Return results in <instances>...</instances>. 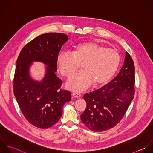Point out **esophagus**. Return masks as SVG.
I'll list each match as a JSON object with an SVG mask.
<instances>
[{"instance_id": "obj_1", "label": "esophagus", "mask_w": 153, "mask_h": 153, "mask_svg": "<svg viewBox=\"0 0 153 153\" xmlns=\"http://www.w3.org/2000/svg\"><path fill=\"white\" fill-rule=\"evenodd\" d=\"M72 95H73L74 98H80V96H81V95H80L79 93H77V92H74V93H73V94H72Z\"/></svg>"}]
</instances>
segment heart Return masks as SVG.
<instances>
[{
    "label": "heart",
    "instance_id": "1",
    "mask_svg": "<svg viewBox=\"0 0 153 153\" xmlns=\"http://www.w3.org/2000/svg\"><path fill=\"white\" fill-rule=\"evenodd\" d=\"M120 62L119 53L95 42H84L75 46L71 52L63 51L56 58L59 70L64 77H71L82 65L83 71L67 82L72 91L82 92L94 83L100 86L107 83L115 74Z\"/></svg>",
    "mask_w": 153,
    "mask_h": 153
}]
</instances>
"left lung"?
I'll list each match as a JSON object with an SVG mask.
<instances>
[{
  "mask_svg": "<svg viewBox=\"0 0 153 153\" xmlns=\"http://www.w3.org/2000/svg\"><path fill=\"white\" fill-rule=\"evenodd\" d=\"M135 65L126 52L119 73L110 83L83 96L87 107L80 116L91 131L102 132L116 126L123 119L135 95Z\"/></svg>",
  "mask_w": 153,
  "mask_h": 153,
  "instance_id": "1",
  "label": "left lung"
}]
</instances>
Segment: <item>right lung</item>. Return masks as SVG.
Segmentation results:
<instances>
[{
    "mask_svg": "<svg viewBox=\"0 0 153 153\" xmlns=\"http://www.w3.org/2000/svg\"><path fill=\"white\" fill-rule=\"evenodd\" d=\"M67 40L68 36L63 33L41 34L23 47L16 60L14 95L24 117L40 129H48L56 123L62 116L64 104L71 100L70 92L61 88L62 82L55 74L57 56ZM34 60L48 66L41 82L34 81L29 75V67Z\"/></svg>",
    "mask_w": 153,
    "mask_h": 153,
    "instance_id": "obj_1",
    "label": "right lung"
}]
</instances>
